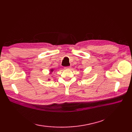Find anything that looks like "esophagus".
<instances>
[{"label": "esophagus", "mask_w": 132, "mask_h": 132, "mask_svg": "<svg viewBox=\"0 0 132 132\" xmlns=\"http://www.w3.org/2000/svg\"><path fill=\"white\" fill-rule=\"evenodd\" d=\"M70 68H71L70 67H66L64 68V69H70Z\"/></svg>", "instance_id": "34e87169"}]
</instances>
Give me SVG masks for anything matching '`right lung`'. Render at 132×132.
<instances>
[{"instance_id": "add662e5", "label": "right lung", "mask_w": 132, "mask_h": 132, "mask_svg": "<svg viewBox=\"0 0 132 132\" xmlns=\"http://www.w3.org/2000/svg\"><path fill=\"white\" fill-rule=\"evenodd\" d=\"M53 71V69H51V72H52V71Z\"/></svg>"}]
</instances>
